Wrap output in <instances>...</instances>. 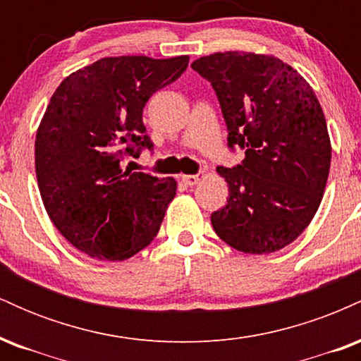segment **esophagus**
<instances>
[{
  "label": "esophagus",
  "mask_w": 361,
  "mask_h": 361,
  "mask_svg": "<svg viewBox=\"0 0 361 361\" xmlns=\"http://www.w3.org/2000/svg\"><path fill=\"white\" fill-rule=\"evenodd\" d=\"M202 178H204V173H197V175H186V176H183V181L188 186H193V185H197L198 181L202 180Z\"/></svg>",
  "instance_id": "1"
}]
</instances>
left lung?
<instances>
[{
	"mask_svg": "<svg viewBox=\"0 0 361 361\" xmlns=\"http://www.w3.org/2000/svg\"><path fill=\"white\" fill-rule=\"evenodd\" d=\"M212 85L227 126V146L244 159L217 171L227 205L210 215L234 250L268 255L295 241L316 215L331 166V142L310 85L279 57L215 52L193 61Z\"/></svg>",
	"mask_w": 361,
	"mask_h": 361,
	"instance_id": "left-lung-1",
	"label": "left lung"
}]
</instances>
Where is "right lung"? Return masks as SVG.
<instances>
[{"label": "right lung", "mask_w": 361, "mask_h": 361, "mask_svg": "<svg viewBox=\"0 0 361 361\" xmlns=\"http://www.w3.org/2000/svg\"><path fill=\"white\" fill-rule=\"evenodd\" d=\"M188 59L105 57L54 91L35 137L37 183L57 231L91 258L127 259L159 233L176 181L122 163L152 149L144 106Z\"/></svg>", "instance_id": "add662e5"}]
</instances>
